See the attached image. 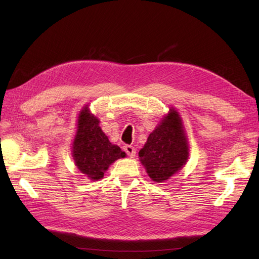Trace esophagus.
Masks as SVG:
<instances>
[{
    "mask_svg": "<svg viewBox=\"0 0 259 259\" xmlns=\"http://www.w3.org/2000/svg\"><path fill=\"white\" fill-rule=\"evenodd\" d=\"M124 151L126 152V154L128 155V156H131V158H134V156L136 155V149L133 147V146H130V145H127V146H125L124 147Z\"/></svg>",
    "mask_w": 259,
    "mask_h": 259,
    "instance_id": "34e87169",
    "label": "esophagus"
}]
</instances>
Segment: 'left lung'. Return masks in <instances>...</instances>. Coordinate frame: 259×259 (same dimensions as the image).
I'll return each instance as SVG.
<instances>
[{
    "label": "left lung",
    "mask_w": 259,
    "mask_h": 259,
    "mask_svg": "<svg viewBox=\"0 0 259 259\" xmlns=\"http://www.w3.org/2000/svg\"><path fill=\"white\" fill-rule=\"evenodd\" d=\"M138 154L148 175L155 183L168 179L185 165L189 154L188 143L182 119L174 109L149 135Z\"/></svg>",
    "instance_id": "8db88e82"
}]
</instances>
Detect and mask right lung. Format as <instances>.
Here are the masks:
<instances>
[{
  "instance_id": "add662e5",
  "label": "right lung",
  "mask_w": 259,
  "mask_h": 259,
  "mask_svg": "<svg viewBox=\"0 0 259 259\" xmlns=\"http://www.w3.org/2000/svg\"><path fill=\"white\" fill-rule=\"evenodd\" d=\"M72 153L77 168L93 180L103 178L111 163L125 156L119 146L109 142L99 127V120L90 112L88 107L79 115Z\"/></svg>"
}]
</instances>
